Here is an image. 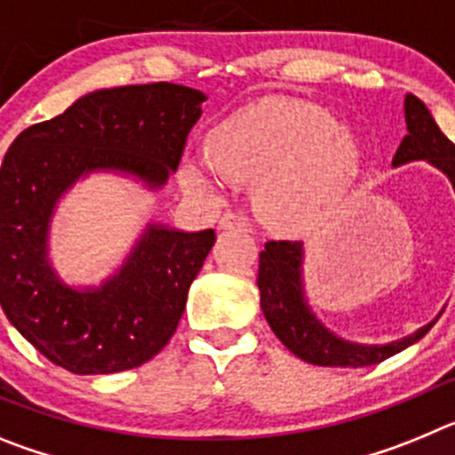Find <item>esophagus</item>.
I'll return each mask as SVG.
<instances>
[{
  "instance_id": "34e87169",
  "label": "esophagus",
  "mask_w": 455,
  "mask_h": 455,
  "mask_svg": "<svg viewBox=\"0 0 455 455\" xmlns=\"http://www.w3.org/2000/svg\"><path fill=\"white\" fill-rule=\"evenodd\" d=\"M220 230H251L252 223L246 214H239V212H228V214L220 216L219 220Z\"/></svg>"
}]
</instances>
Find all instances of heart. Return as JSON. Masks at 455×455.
<instances>
[{
    "label": "heart",
    "mask_w": 455,
    "mask_h": 455,
    "mask_svg": "<svg viewBox=\"0 0 455 455\" xmlns=\"http://www.w3.org/2000/svg\"><path fill=\"white\" fill-rule=\"evenodd\" d=\"M209 155L188 159L184 182L209 191L219 171L255 180L259 214L284 232L325 223L363 175L355 136L319 107L293 98H264L241 108L209 136Z\"/></svg>",
    "instance_id": "obj_1"
}]
</instances>
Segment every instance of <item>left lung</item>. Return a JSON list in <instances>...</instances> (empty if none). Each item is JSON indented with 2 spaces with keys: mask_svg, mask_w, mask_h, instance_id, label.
Segmentation results:
<instances>
[{
  "mask_svg": "<svg viewBox=\"0 0 455 455\" xmlns=\"http://www.w3.org/2000/svg\"><path fill=\"white\" fill-rule=\"evenodd\" d=\"M405 124L408 134L394 155L392 166L426 159L440 168L455 188V146L442 134L428 107L415 95H405ZM257 287L262 312L271 331L296 357L319 367H369L401 353L419 341L433 323L392 344H353L328 331L309 309L303 289V243L300 241H267L259 252Z\"/></svg>",
  "mask_w": 455,
  "mask_h": 455,
  "instance_id": "left-lung-1",
  "label": "left lung"
}]
</instances>
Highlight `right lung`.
Wrapping results in <instances>:
<instances>
[{"instance_id": "right-lung-1", "label": "right lung", "mask_w": 455, "mask_h": 455, "mask_svg": "<svg viewBox=\"0 0 455 455\" xmlns=\"http://www.w3.org/2000/svg\"><path fill=\"white\" fill-rule=\"evenodd\" d=\"M204 92L156 82L88 92L31 124L0 168V305L36 351L82 376L152 360L175 335L214 230L148 225L127 262L100 287H68L47 259L63 193L92 171L134 175L148 188L178 171Z\"/></svg>"}]
</instances>
